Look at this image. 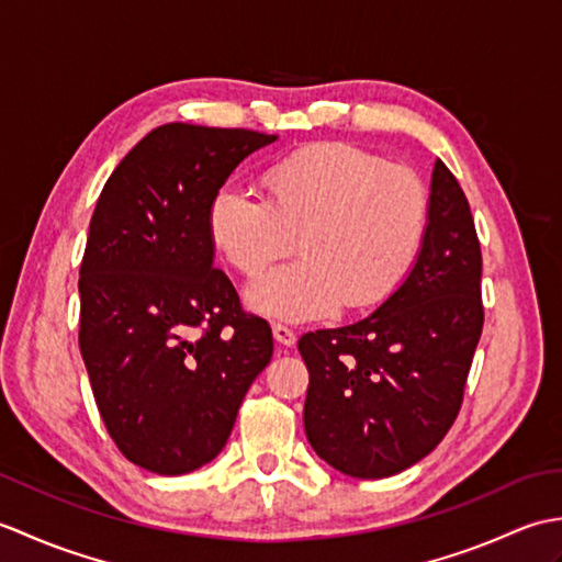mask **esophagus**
<instances>
[{
  "instance_id": "obj_1",
  "label": "esophagus",
  "mask_w": 562,
  "mask_h": 562,
  "mask_svg": "<svg viewBox=\"0 0 562 562\" xmlns=\"http://www.w3.org/2000/svg\"><path fill=\"white\" fill-rule=\"evenodd\" d=\"M272 338L278 340V342L282 345V348H292V345L296 342L294 330L288 328V326H282V324H274V326H272Z\"/></svg>"
}]
</instances>
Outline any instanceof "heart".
<instances>
[{"instance_id": "b5f03b06", "label": "heart", "mask_w": 562, "mask_h": 562, "mask_svg": "<svg viewBox=\"0 0 562 562\" xmlns=\"http://www.w3.org/2000/svg\"><path fill=\"white\" fill-rule=\"evenodd\" d=\"M266 200L222 186L207 207L217 254L258 278L292 250L300 260L250 284L254 312L312 321L391 300L420 254L429 193L423 178L352 145H316L262 173Z\"/></svg>"}]
</instances>
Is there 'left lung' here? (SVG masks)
I'll return each mask as SVG.
<instances>
[{"label": "left lung", "instance_id": "1", "mask_svg": "<svg viewBox=\"0 0 562 562\" xmlns=\"http://www.w3.org/2000/svg\"><path fill=\"white\" fill-rule=\"evenodd\" d=\"M481 270L469 200L437 159L427 234L401 290L367 318L300 338L306 439L328 465L386 479L445 439L483 330Z\"/></svg>", "mask_w": 562, "mask_h": 562}]
</instances>
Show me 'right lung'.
<instances>
[{"label": "right lung", "instance_id": "obj_1", "mask_svg": "<svg viewBox=\"0 0 562 562\" xmlns=\"http://www.w3.org/2000/svg\"><path fill=\"white\" fill-rule=\"evenodd\" d=\"M278 135L169 123L105 181L79 268V350L125 459L181 475L224 449L248 386L272 357L214 268L212 195Z\"/></svg>", "mask_w": 562, "mask_h": 562}]
</instances>
